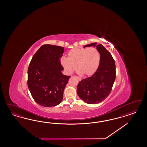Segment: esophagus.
<instances>
[{
    "mask_svg": "<svg viewBox=\"0 0 147 147\" xmlns=\"http://www.w3.org/2000/svg\"><path fill=\"white\" fill-rule=\"evenodd\" d=\"M75 77H76V79H78V80H79V81H81V79H80V78H79V77H78V76H75Z\"/></svg>",
    "mask_w": 147,
    "mask_h": 147,
    "instance_id": "obj_1",
    "label": "esophagus"
}]
</instances>
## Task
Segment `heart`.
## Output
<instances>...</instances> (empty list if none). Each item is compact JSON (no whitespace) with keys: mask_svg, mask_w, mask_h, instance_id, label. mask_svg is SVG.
Segmentation results:
<instances>
[{"mask_svg":"<svg viewBox=\"0 0 147 147\" xmlns=\"http://www.w3.org/2000/svg\"><path fill=\"white\" fill-rule=\"evenodd\" d=\"M67 74H71L76 69L82 76H90L96 72L100 63V54L94 47L73 49L67 54V59L60 60Z\"/></svg>","mask_w":147,"mask_h":147,"instance_id":"obj_1","label":"heart"}]
</instances>
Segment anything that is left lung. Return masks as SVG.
<instances>
[{"label":"left lung","mask_w":147,"mask_h":147,"mask_svg":"<svg viewBox=\"0 0 147 147\" xmlns=\"http://www.w3.org/2000/svg\"><path fill=\"white\" fill-rule=\"evenodd\" d=\"M94 46L100 54V63L93 76L81 80L77 86L79 98L88 104H97L103 101L111 92L115 80V61L102 45L96 42L84 47Z\"/></svg>","instance_id":"left-lung-1"}]
</instances>
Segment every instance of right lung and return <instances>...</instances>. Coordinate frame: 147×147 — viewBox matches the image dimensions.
Here are the masks:
<instances>
[{
    "instance_id": "right-lung-1",
    "label": "right lung",
    "mask_w": 147,
    "mask_h": 147,
    "mask_svg": "<svg viewBox=\"0 0 147 147\" xmlns=\"http://www.w3.org/2000/svg\"><path fill=\"white\" fill-rule=\"evenodd\" d=\"M64 52L61 46L44 45L33 57L28 69L27 85L36 102L46 107L61 102L63 91L70 76L63 75L60 58Z\"/></svg>"
}]
</instances>
